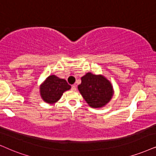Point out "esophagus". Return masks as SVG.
Listing matches in <instances>:
<instances>
[{
    "label": "esophagus",
    "mask_w": 156,
    "mask_h": 156,
    "mask_svg": "<svg viewBox=\"0 0 156 156\" xmlns=\"http://www.w3.org/2000/svg\"><path fill=\"white\" fill-rule=\"evenodd\" d=\"M71 89L73 90H76V85H73V86H71Z\"/></svg>",
    "instance_id": "esophagus-1"
}]
</instances>
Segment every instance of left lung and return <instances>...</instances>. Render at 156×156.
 <instances>
[{
    "mask_svg": "<svg viewBox=\"0 0 156 156\" xmlns=\"http://www.w3.org/2000/svg\"><path fill=\"white\" fill-rule=\"evenodd\" d=\"M78 90L88 105L93 108L101 107L113 96V88L109 80L102 76L88 73L81 78Z\"/></svg>",
    "mask_w": 156,
    "mask_h": 156,
    "instance_id": "obj_1",
    "label": "left lung"
}]
</instances>
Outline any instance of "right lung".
<instances>
[{"label":"right lung","instance_id":"add662e5","mask_svg":"<svg viewBox=\"0 0 156 156\" xmlns=\"http://www.w3.org/2000/svg\"><path fill=\"white\" fill-rule=\"evenodd\" d=\"M71 86L66 80L54 76H49L40 88V94L44 101L54 104L62 96L63 92L70 89Z\"/></svg>","mask_w":156,"mask_h":156}]
</instances>
